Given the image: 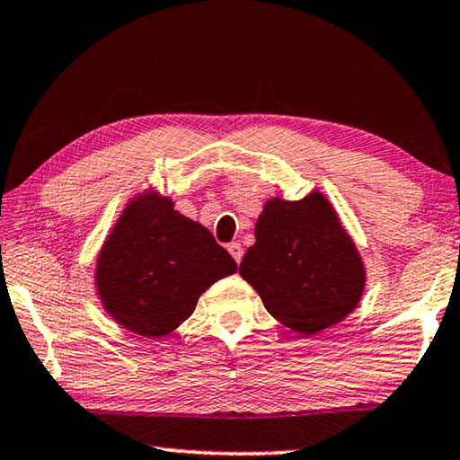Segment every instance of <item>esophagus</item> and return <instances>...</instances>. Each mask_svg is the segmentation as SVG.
Returning a JSON list of instances; mask_svg holds the SVG:
<instances>
[{
    "instance_id": "1",
    "label": "esophagus",
    "mask_w": 460,
    "mask_h": 460,
    "mask_svg": "<svg viewBox=\"0 0 460 460\" xmlns=\"http://www.w3.org/2000/svg\"><path fill=\"white\" fill-rule=\"evenodd\" d=\"M228 252L232 254V259H234V261L240 264V261H243V254H244L243 246H240L238 243H230V244H228Z\"/></svg>"
}]
</instances>
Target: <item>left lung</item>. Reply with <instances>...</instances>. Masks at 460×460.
I'll list each match as a JSON object with an SVG mask.
<instances>
[{
	"label": "left lung",
	"instance_id": "8db88e82",
	"mask_svg": "<svg viewBox=\"0 0 460 460\" xmlns=\"http://www.w3.org/2000/svg\"><path fill=\"white\" fill-rule=\"evenodd\" d=\"M254 236L240 277L280 323L313 335L356 309L366 269L323 193L311 191L299 201L269 199Z\"/></svg>",
	"mask_w": 460,
	"mask_h": 460
}]
</instances>
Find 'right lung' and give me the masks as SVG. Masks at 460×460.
<instances>
[{"label":"right lung","mask_w":460,"mask_h":460,"mask_svg":"<svg viewBox=\"0 0 460 460\" xmlns=\"http://www.w3.org/2000/svg\"><path fill=\"white\" fill-rule=\"evenodd\" d=\"M238 264L212 232L147 193L127 204L96 261V291L109 315L128 332L164 337L196 309L216 280Z\"/></svg>","instance_id":"obj_1"}]
</instances>
